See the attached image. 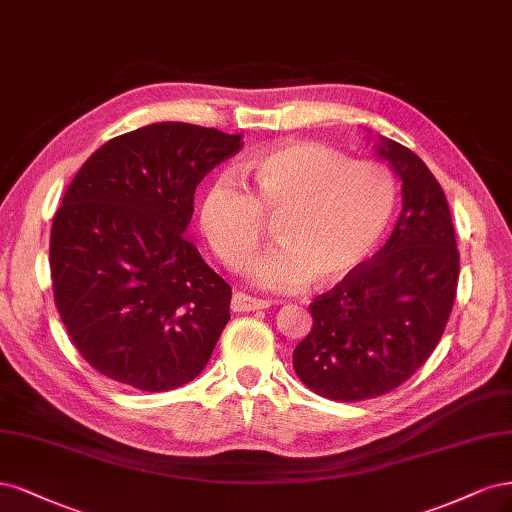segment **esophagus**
<instances>
[{
  "instance_id": "esophagus-1",
  "label": "esophagus",
  "mask_w": 512,
  "mask_h": 512,
  "mask_svg": "<svg viewBox=\"0 0 512 512\" xmlns=\"http://www.w3.org/2000/svg\"><path fill=\"white\" fill-rule=\"evenodd\" d=\"M270 302L268 300H259V298H253V295L249 293H242V291H236L232 295V310L236 312H249V310H261V308H268Z\"/></svg>"
}]
</instances>
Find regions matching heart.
I'll return each mask as SVG.
<instances>
[{
	"mask_svg": "<svg viewBox=\"0 0 512 512\" xmlns=\"http://www.w3.org/2000/svg\"><path fill=\"white\" fill-rule=\"evenodd\" d=\"M246 170L253 191L236 174H221L200 204L202 234L229 270L251 261L276 221L278 244L251 266L255 283L293 291L315 276L336 285L359 270L383 240L398 202L389 168L353 161L338 148L295 142L257 155Z\"/></svg>",
	"mask_w": 512,
	"mask_h": 512,
	"instance_id": "obj_1",
	"label": "heart"
}]
</instances>
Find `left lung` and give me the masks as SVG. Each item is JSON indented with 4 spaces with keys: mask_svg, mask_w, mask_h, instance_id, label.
I'll list each match as a JSON object with an SVG mask.
<instances>
[{
    "mask_svg": "<svg viewBox=\"0 0 512 512\" xmlns=\"http://www.w3.org/2000/svg\"><path fill=\"white\" fill-rule=\"evenodd\" d=\"M378 155L402 178V214L364 266L310 308L293 368L317 395L361 402L406 383L436 349L453 310L459 251L436 176L410 148L383 140Z\"/></svg>",
    "mask_w": 512,
    "mask_h": 512,
    "instance_id": "obj_1",
    "label": "left lung"
}]
</instances>
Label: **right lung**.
I'll return each instance as SVG.
<instances>
[{
    "mask_svg": "<svg viewBox=\"0 0 512 512\" xmlns=\"http://www.w3.org/2000/svg\"><path fill=\"white\" fill-rule=\"evenodd\" d=\"M240 138L146 125L97 148L65 191L51 229L53 295L78 353L106 378L157 393L208 364L232 287L185 229L197 185Z\"/></svg>",
    "mask_w": 512,
    "mask_h": 512,
    "instance_id": "1",
    "label": "right lung"
}]
</instances>
